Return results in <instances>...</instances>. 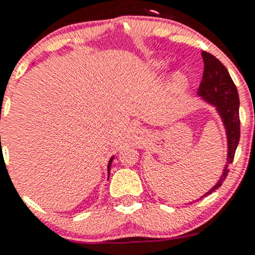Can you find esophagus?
I'll return each mask as SVG.
<instances>
[{
    "mask_svg": "<svg viewBox=\"0 0 255 255\" xmlns=\"http://www.w3.org/2000/svg\"><path fill=\"white\" fill-rule=\"evenodd\" d=\"M130 139L135 143L144 142V140H145V130L139 127L133 128L132 132H130Z\"/></svg>",
    "mask_w": 255,
    "mask_h": 255,
    "instance_id": "esophagus-1",
    "label": "esophagus"
}]
</instances>
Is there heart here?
Here are the masks:
<instances>
[{
	"label": "heart",
	"instance_id": "heart-1",
	"mask_svg": "<svg viewBox=\"0 0 255 255\" xmlns=\"http://www.w3.org/2000/svg\"><path fill=\"white\" fill-rule=\"evenodd\" d=\"M153 65H154V68L156 69V70H159V69H163V64L160 63V61H154L153 63ZM177 80H179V81H181V78H177Z\"/></svg>",
	"mask_w": 255,
	"mask_h": 255
}]
</instances>
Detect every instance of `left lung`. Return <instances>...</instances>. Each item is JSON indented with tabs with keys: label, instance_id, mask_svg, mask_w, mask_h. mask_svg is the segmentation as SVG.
Masks as SVG:
<instances>
[{
	"label": "left lung",
	"instance_id": "left-lung-1",
	"mask_svg": "<svg viewBox=\"0 0 255 255\" xmlns=\"http://www.w3.org/2000/svg\"><path fill=\"white\" fill-rule=\"evenodd\" d=\"M202 59H204L205 69L202 81L197 90V96L205 104L215 107L216 112L222 121L226 130V138H227V160H226L225 168L218 181L200 199L207 196L208 194L215 191L222 185L223 180L228 174V165L232 163L235 158L236 149H237L239 137H241L237 87L231 79L227 69L217 58L211 55L210 53L202 51Z\"/></svg>",
	"mask_w": 255,
	"mask_h": 255
}]
</instances>
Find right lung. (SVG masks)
Returning a JSON list of instances; mask_svg holds the SVG:
<instances>
[{
  "instance_id": "obj_1",
  "label": "right lung",
  "mask_w": 255,
  "mask_h": 255,
  "mask_svg": "<svg viewBox=\"0 0 255 255\" xmlns=\"http://www.w3.org/2000/svg\"><path fill=\"white\" fill-rule=\"evenodd\" d=\"M0 138H1V137H0ZM113 158H115V156H112V158L110 159L109 165H107V173H109V176H110V170H111V164H112V161H113Z\"/></svg>"
}]
</instances>
